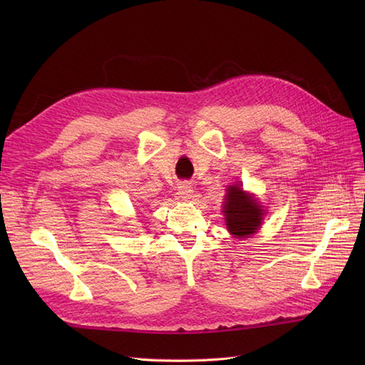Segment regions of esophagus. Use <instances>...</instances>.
<instances>
[{
  "label": "esophagus",
  "mask_w": 365,
  "mask_h": 365,
  "mask_svg": "<svg viewBox=\"0 0 365 365\" xmlns=\"http://www.w3.org/2000/svg\"><path fill=\"white\" fill-rule=\"evenodd\" d=\"M192 193H193V189H192V184L190 182H181L178 185V192H176V195H178V197L181 201H189L192 197Z\"/></svg>",
  "instance_id": "obj_1"
}]
</instances>
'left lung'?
Returning <instances> with one entry per match:
<instances>
[{
    "label": "left lung",
    "mask_w": 365,
    "mask_h": 365,
    "mask_svg": "<svg viewBox=\"0 0 365 365\" xmlns=\"http://www.w3.org/2000/svg\"><path fill=\"white\" fill-rule=\"evenodd\" d=\"M224 215L227 228L236 237H248L260 227L263 210L239 184L228 187Z\"/></svg>",
    "instance_id": "8db88e82"
}]
</instances>
